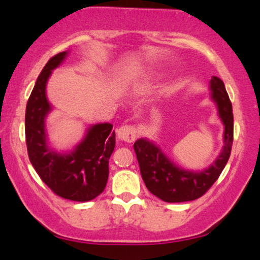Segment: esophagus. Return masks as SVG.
Returning a JSON list of instances; mask_svg holds the SVG:
<instances>
[{
  "label": "esophagus",
  "mask_w": 260,
  "mask_h": 260,
  "mask_svg": "<svg viewBox=\"0 0 260 260\" xmlns=\"http://www.w3.org/2000/svg\"><path fill=\"white\" fill-rule=\"evenodd\" d=\"M116 133L119 139L126 141V143H133L138 137L137 128L136 126H132V124H124V126H121L119 129L116 131Z\"/></svg>",
  "instance_id": "34e87169"
}]
</instances>
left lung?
<instances>
[{
	"label": "left lung",
	"mask_w": 260,
	"mask_h": 260,
	"mask_svg": "<svg viewBox=\"0 0 260 260\" xmlns=\"http://www.w3.org/2000/svg\"><path fill=\"white\" fill-rule=\"evenodd\" d=\"M212 99L224 124L223 143L219 157L212 166L201 172L185 171L176 166L160 148L146 139L134 143L141 177L150 191L165 202H186L199 199L208 191L226 166L233 145V110L223 82L213 76L210 79Z\"/></svg>",
	"instance_id": "obj_1"
}]
</instances>
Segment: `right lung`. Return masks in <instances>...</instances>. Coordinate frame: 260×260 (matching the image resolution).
<instances>
[{"label":"right lung","instance_id":"1","mask_svg":"<svg viewBox=\"0 0 260 260\" xmlns=\"http://www.w3.org/2000/svg\"><path fill=\"white\" fill-rule=\"evenodd\" d=\"M68 52L53 55L38 77L26 107L25 131L29 160L37 174L55 195L86 202L106 188L108 162L115 147L113 124L98 123L88 129L82 143L71 153H57L46 144L45 116L51 110L46 83L52 70L59 67Z\"/></svg>","mask_w":260,"mask_h":260}]
</instances>
